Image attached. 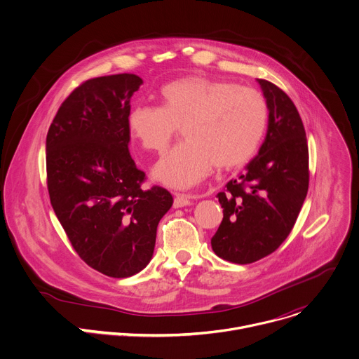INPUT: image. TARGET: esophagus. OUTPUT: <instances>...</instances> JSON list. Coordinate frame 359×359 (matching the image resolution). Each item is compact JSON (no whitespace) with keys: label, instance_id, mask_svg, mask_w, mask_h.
Here are the masks:
<instances>
[{"label":"esophagus","instance_id":"1","mask_svg":"<svg viewBox=\"0 0 359 359\" xmlns=\"http://www.w3.org/2000/svg\"><path fill=\"white\" fill-rule=\"evenodd\" d=\"M191 204V196L183 194V193H175V200H173V208L180 209L186 208Z\"/></svg>","mask_w":359,"mask_h":359}]
</instances>
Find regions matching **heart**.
Wrapping results in <instances>:
<instances>
[{
	"mask_svg": "<svg viewBox=\"0 0 359 359\" xmlns=\"http://www.w3.org/2000/svg\"><path fill=\"white\" fill-rule=\"evenodd\" d=\"M163 107L139 105L129 129L142 149L163 153L177 128L184 143L165 155L153 176L173 189H189L215 166L233 169L247 163L262 143L269 105L262 92L233 82L186 76L162 89Z\"/></svg>",
	"mask_w": 359,
	"mask_h": 359,
	"instance_id": "1",
	"label": "heart"
}]
</instances>
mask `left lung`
I'll list each match as a JSON object with an SVG mask.
<instances>
[{"mask_svg": "<svg viewBox=\"0 0 359 359\" xmlns=\"http://www.w3.org/2000/svg\"><path fill=\"white\" fill-rule=\"evenodd\" d=\"M269 105L266 139L245 170L217 194L223 220L212 237L220 259L250 264L276 251L291 233L309 191V144L290 96L257 79Z\"/></svg>", "mask_w": 359, "mask_h": 359, "instance_id": "obj_1", "label": "left lung"}]
</instances>
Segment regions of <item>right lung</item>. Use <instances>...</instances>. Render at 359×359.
<instances>
[{"label":"right lung","mask_w":359,"mask_h":359,"mask_svg":"<svg viewBox=\"0 0 359 359\" xmlns=\"http://www.w3.org/2000/svg\"><path fill=\"white\" fill-rule=\"evenodd\" d=\"M135 74L88 79L62 102L46 135V184L53 209L74 250L93 270L114 278L151 260L172 194L143 189L146 176L129 153Z\"/></svg>","instance_id":"1"}]
</instances>
